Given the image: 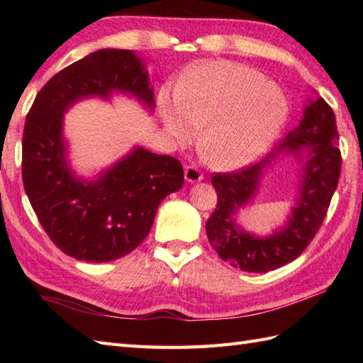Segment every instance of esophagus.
Returning a JSON list of instances; mask_svg holds the SVG:
<instances>
[{
    "mask_svg": "<svg viewBox=\"0 0 363 363\" xmlns=\"http://www.w3.org/2000/svg\"><path fill=\"white\" fill-rule=\"evenodd\" d=\"M184 174H186V181L187 182H199L203 181V173L199 172V168L196 165H187L186 168H184Z\"/></svg>",
    "mask_w": 363,
    "mask_h": 363,
    "instance_id": "34e87169",
    "label": "esophagus"
}]
</instances>
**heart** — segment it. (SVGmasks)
Listing matches in <instances>:
<instances>
[{
	"label": "heart",
	"instance_id": "1",
	"mask_svg": "<svg viewBox=\"0 0 363 363\" xmlns=\"http://www.w3.org/2000/svg\"><path fill=\"white\" fill-rule=\"evenodd\" d=\"M177 106L160 98L167 133L189 142L201 128L198 143L218 168L251 164L276 140L289 117V99L254 68L211 62L176 90Z\"/></svg>",
	"mask_w": 363,
	"mask_h": 363
}]
</instances>
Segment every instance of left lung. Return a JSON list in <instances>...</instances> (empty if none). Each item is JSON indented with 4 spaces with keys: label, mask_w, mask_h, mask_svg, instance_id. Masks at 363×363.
<instances>
[{
    "label": "left lung",
    "mask_w": 363,
    "mask_h": 363,
    "mask_svg": "<svg viewBox=\"0 0 363 363\" xmlns=\"http://www.w3.org/2000/svg\"><path fill=\"white\" fill-rule=\"evenodd\" d=\"M308 151L298 199L288 223L268 238L246 233L233 221L235 212L255 196L263 169L281 152ZM342 168L333 107L321 96L309 101L304 117L274 152L234 173H215L218 201L206 223V233L218 256L248 273H267L295 260L312 242L325 220Z\"/></svg>",
    "instance_id": "1"
}]
</instances>
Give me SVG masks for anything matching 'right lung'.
Segmentation results:
<instances>
[{"mask_svg": "<svg viewBox=\"0 0 363 363\" xmlns=\"http://www.w3.org/2000/svg\"><path fill=\"white\" fill-rule=\"evenodd\" d=\"M125 91L154 106L148 72L133 51L99 50L45 84L26 115L21 143L23 186L51 242L67 256L111 262L150 234L162 199L184 184L181 162L135 146L96 181L67 164L64 112L89 96Z\"/></svg>", "mask_w": 363, "mask_h": 363, "instance_id": "add662e5", "label": "right lung"}]
</instances>
